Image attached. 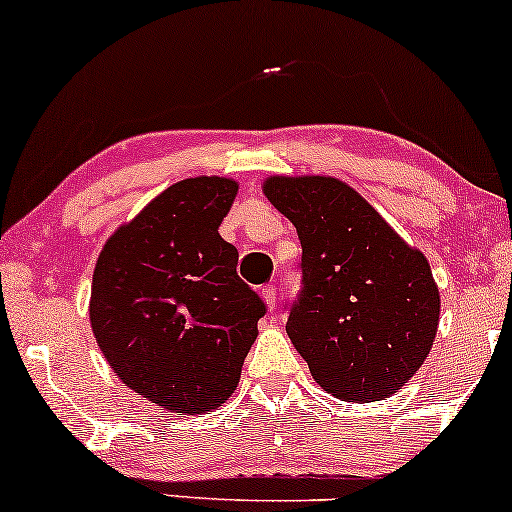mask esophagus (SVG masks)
Masks as SVG:
<instances>
[{
    "mask_svg": "<svg viewBox=\"0 0 512 512\" xmlns=\"http://www.w3.org/2000/svg\"><path fill=\"white\" fill-rule=\"evenodd\" d=\"M261 296H263V301L268 303L270 310L275 308V303H277V289L272 287V284H265V287L261 289Z\"/></svg>",
    "mask_w": 512,
    "mask_h": 512,
    "instance_id": "1",
    "label": "esophagus"
}]
</instances>
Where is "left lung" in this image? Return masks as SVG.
<instances>
[{
	"label": "left lung",
	"instance_id": "8db88e82",
	"mask_svg": "<svg viewBox=\"0 0 512 512\" xmlns=\"http://www.w3.org/2000/svg\"><path fill=\"white\" fill-rule=\"evenodd\" d=\"M263 190L301 240L287 334L310 374L348 402L393 395L428 357L440 322L428 261L336 178L272 176Z\"/></svg>",
	"mask_w": 512,
	"mask_h": 512
}]
</instances>
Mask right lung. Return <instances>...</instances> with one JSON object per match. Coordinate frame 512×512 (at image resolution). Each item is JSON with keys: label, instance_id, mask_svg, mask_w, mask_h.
<instances>
[{"label": "right lung", "instance_id": "1", "mask_svg": "<svg viewBox=\"0 0 512 512\" xmlns=\"http://www.w3.org/2000/svg\"><path fill=\"white\" fill-rule=\"evenodd\" d=\"M237 183H174L105 242L91 282V327L112 371L176 414L221 407L265 315L218 235Z\"/></svg>", "mask_w": 512, "mask_h": 512}]
</instances>
